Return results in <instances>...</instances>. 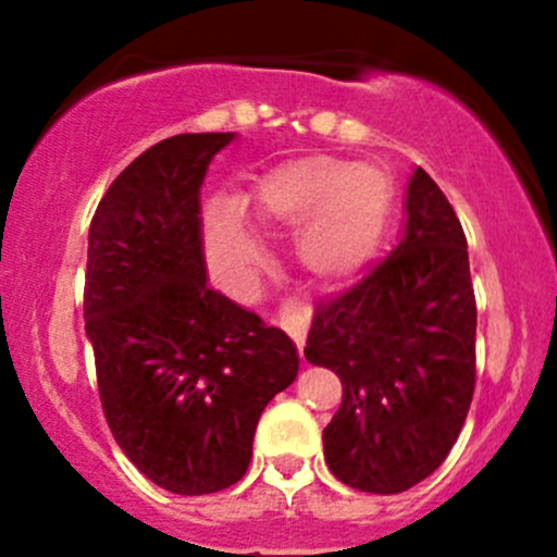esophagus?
<instances>
[{"label":"esophagus","mask_w":557,"mask_h":557,"mask_svg":"<svg viewBox=\"0 0 557 557\" xmlns=\"http://www.w3.org/2000/svg\"><path fill=\"white\" fill-rule=\"evenodd\" d=\"M310 318H312V307L307 305V301L290 299L280 307L277 323L294 336L296 347H299V356H305V336H307V329H310Z\"/></svg>","instance_id":"esophagus-1"}]
</instances>
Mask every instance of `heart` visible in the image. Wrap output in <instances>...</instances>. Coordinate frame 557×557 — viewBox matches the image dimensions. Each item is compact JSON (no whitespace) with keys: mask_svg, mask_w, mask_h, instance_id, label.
Segmentation results:
<instances>
[{"mask_svg":"<svg viewBox=\"0 0 557 557\" xmlns=\"http://www.w3.org/2000/svg\"><path fill=\"white\" fill-rule=\"evenodd\" d=\"M391 185L372 164H352L331 156L294 161L267 174L256 194L237 201V212L212 207L207 212V258L218 283L234 296H247L261 245L252 226H299V258L318 274H345L361 267L383 239Z\"/></svg>","mask_w":557,"mask_h":557,"instance_id":"obj_1","label":"heart"}]
</instances>
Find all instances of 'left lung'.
<instances>
[{
    "instance_id": "8db88e82",
    "label": "left lung",
    "mask_w": 557,
    "mask_h": 557,
    "mask_svg": "<svg viewBox=\"0 0 557 557\" xmlns=\"http://www.w3.org/2000/svg\"><path fill=\"white\" fill-rule=\"evenodd\" d=\"M474 339L466 234L418 166L391 256L314 307L305 356L342 380V404L323 429L331 474L383 496L434 474L469 414Z\"/></svg>"
}]
</instances>
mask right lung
Returning <instances> with one entry per match:
<instances>
[{
  "instance_id": "right-lung-1",
  "label": "right lung",
  "mask_w": 557,
  "mask_h": 557,
  "mask_svg": "<svg viewBox=\"0 0 557 557\" xmlns=\"http://www.w3.org/2000/svg\"><path fill=\"white\" fill-rule=\"evenodd\" d=\"M234 132L177 134L107 188L88 228L83 314L107 425L180 496L232 487L263 407L299 372L285 331L207 285L199 190Z\"/></svg>"
}]
</instances>
